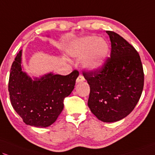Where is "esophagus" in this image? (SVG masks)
I'll use <instances>...</instances> for the list:
<instances>
[{
	"instance_id": "34e87169",
	"label": "esophagus",
	"mask_w": 155,
	"mask_h": 155,
	"mask_svg": "<svg viewBox=\"0 0 155 155\" xmlns=\"http://www.w3.org/2000/svg\"><path fill=\"white\" fill-rule=\"evenodd\" d=\"M85 81V78H84L83 74H79V76H78L77 80H76V83H81V82H83Z\"/></svg>"
}]
</instances>
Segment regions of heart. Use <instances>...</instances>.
<instances>
[{
    "label": "heart",
    "mask_w": 155,
    "mask_h": 155,
    "mask_svg": "<svg viewBox=\"0 0 155 155\" xmlns=\"http://www.w3.org/2000/svg\"><path fill=\"white\" fill-rule=\"evenodd\" d=\"M109 51L106 40L96 36H88L74 41L68 49L69 54L78 60L84 59L88 70H96L104 65Z\"/></svg>",
    "instance_id": "obj_1"
}]
</instances>
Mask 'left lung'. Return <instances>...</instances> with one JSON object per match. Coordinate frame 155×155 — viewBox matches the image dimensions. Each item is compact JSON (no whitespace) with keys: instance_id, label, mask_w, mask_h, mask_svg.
Listing matches in <instances>:
<instances>
[{"instance_id":"left-lung-1","label":"left lung","mask_w":155,"mask_h":155,"mask_svg":"<svg viewBox=\"0 0 155 155\" xmlns=\"http://www.w3.org/2000/svg\"><path fill=\"white\" fill-rule=\"evenodd\" d=\"M106 33L110 57L98 70L83 74L91 88L87 106L99 120L110 123L125 118L135 108L144 87V71L134 47L115 32Z\"/></svg>"}]
</instances>
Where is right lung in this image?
<instances>
[{"label": "right lung", "mask_w": 155, "mask_h": 155, "mask_svg": "<svg viewBox=\"0 0 155 155\" xmlns=\"http://www.w3.org/2000/svg\"><path fill=\"white\" fill-rule=\"evenodd\" d=\"M22 50L11 68L8 91L11 103L26 124L47 127L62 111L64 99L73 91L79 75L73 70L68 75L48 73L32 80L21 68Z\"/></svg>", "instance_id": "obj_1"}]
</instances>
